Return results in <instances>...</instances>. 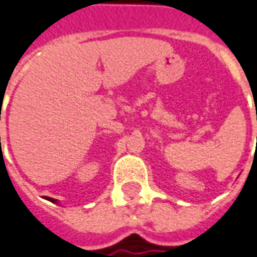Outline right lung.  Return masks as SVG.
Returning a JSON list of instances; mask_svg holds the SVG:
<instances>
[{"label":"right lung","instance_id":"right-lung-1","mask_svg":"<svg viewBox=\"0 0 257 257\" xmlns=\"http://www.w3.org/2000/svg\"><path fill=\"white\" fill-rule=\"evenodd\" d=\"M47 200H50V202H53V203H58V200L57 199H53V197H46Z\"/></svg>","mask_w":257,"mask_h":257}]
</instances>
